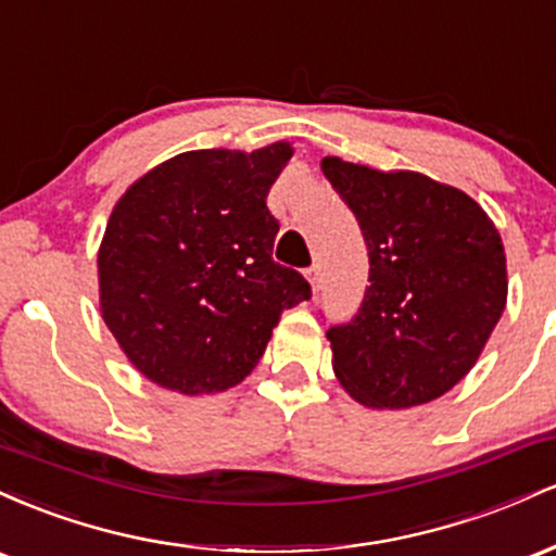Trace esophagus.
<instances>
[{
	"label": "esophagus",
	"mask_w": 556,
	"mask_h": 556,
	"mask_svg": "<svg viewBox=\"0 0 556 556\" xmlns=\"http://www.w3.org/2000/svg\"><path fill=\"white\" fill-rule=\"evenodd\" d=\"M305 277H308V282H311V290L318 292V287H321V269H318V264L311 266V269L305 271Z\"/></svg>",
	"instance_id": "1"
}]
</instances>
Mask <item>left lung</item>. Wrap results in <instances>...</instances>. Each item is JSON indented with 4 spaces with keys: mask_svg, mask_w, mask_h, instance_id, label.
<instances>
[{
    "mask_svg": "<svg viewBox=\"0 0 556 556\" xmlns=\"http://www.w3.org/2000/svg\"><path fill=\"white\" fill-rule=\"evenodd\" d=\"M368 245L358 316L327 331L344 392L374 410L442 397L481 358L507 305L500 229L463 190L413 169L327 156Z\"/></svg>",
    "mask_w": 556,
    "mask_h": 556,
    "instance_id": "8db88e82",
    "label": "left lung"
}]
</instances>
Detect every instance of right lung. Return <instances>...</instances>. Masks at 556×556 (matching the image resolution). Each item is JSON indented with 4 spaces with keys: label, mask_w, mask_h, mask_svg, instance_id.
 I'll use <instances>...</instances> for the list:
<instances>
[{
    "label": "right lung",
    "mask_w": 556,
    "mask_h": 556,
    "mask_svg": "<svg viewBox=\"0 0 556 556\" xmlns=\"http://www.w3.org/2000/svg\"><path fill=\"white\" fill-rule=\"evenodd\" d=\"M290 140L256 151H185L114 203L96 271L99 308L125 358L169 392L216 394L256 368L282 311L311 298L274 264L266 208Z\"/></svg>",
    "instance_id": "1"
}]
</instances>
